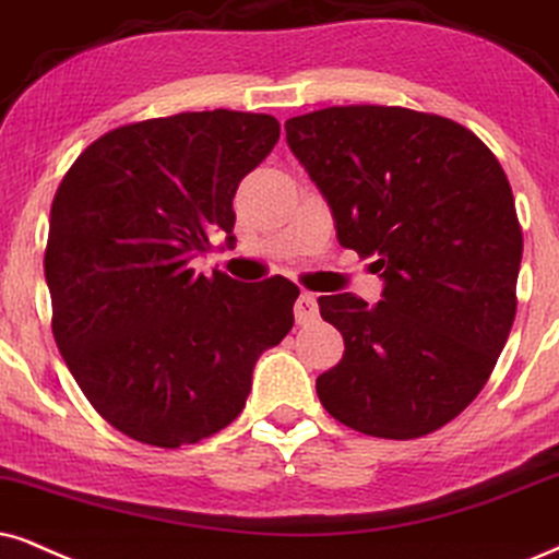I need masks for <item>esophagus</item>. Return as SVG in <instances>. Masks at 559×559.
I'll return each instance as SVG.
<instances>
[{"instance_id":"1","label":"esophagus","mask_w":559,"mask_h":559,"mask_svg":"<svg viewBox=\"0 0 559 559\" xmlns=\"http://www.w3.org/2000/svg\"><path fill=\"white\" fill-rule=\"evenodd\" d=\"M294 312H296V322H299V324L312 322L314 317L320 314V307H317V296L309 294V292H301L299 299H296Z\"/></svg>"}]
</instances>
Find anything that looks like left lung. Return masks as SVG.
<instances>
[{
    "instance_id": "obj_1",
    "label": "left lung",
    "mask_w": 559,
    "mask_h": 559,
    "mask_svg": "<svg viewBox=\"0 0 559 559\" xmlns=\"http://www.w3.org/2000/svg\"><path fill=\"white\" fill-rule=\"evenodd\" d=\"M286 141L337 242L384 281L373 307L317 299L345 343L320 402L366 436L433 433L483 390L515 317L524 237L503 167L464 126L381 105L288 118Z\"/></svg>"
}]
</instances>
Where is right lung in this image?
Instances as JSON below:
<instances>
[{
  "mask_svg": "<svg viewBox=\"0 0 559 559\" xmlns=\"http://www.w3.org/2000/svg\"><path fill=\"white\" fill-rule=\"evenodd\" d=\"M278 136L263 112L152 118L90 144L56 190L44 260L56 345L92 407L141 443L227 428L258 358L292 330V281L190 267L214 235L235 242L231 198Z\"/></svg>",
  "mask_w": 559,
  "mask_h": 559,
  "instance_id": "add662e5",
  "label": "right lung"
}]
</instances>
